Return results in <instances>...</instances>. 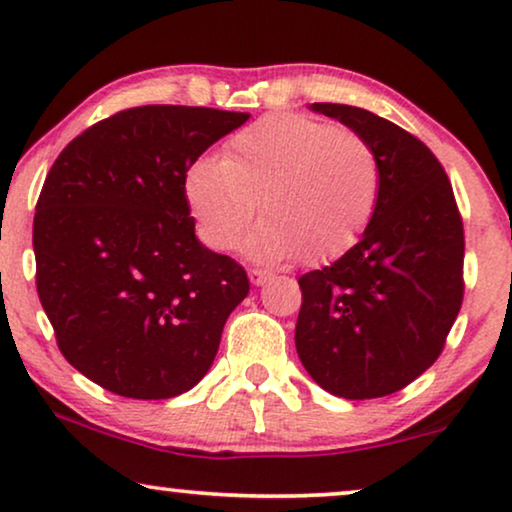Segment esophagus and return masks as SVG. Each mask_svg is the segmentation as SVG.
I'll return each instance as SVG.
<instances>
[{
  "label": "esophagus",
  "instance_id": "1",
  "mask_svg": "<svg viewBox=\"0 0 512 512\" xmlns=\"http://www.w3.org/2000/svg\"><path fill=\"white\" fill-rule=\"evenodd\" d=\"M272 275L268 270H261V268H251L249 270V279H251V284H256V286H261V284H265L268 282Z\"/></svg>",
  "mask_w": 512,
  "mask_h": 512
}]
</instances>
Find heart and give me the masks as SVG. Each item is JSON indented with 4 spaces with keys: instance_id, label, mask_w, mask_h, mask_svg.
Listing matches in <instances>:
<instances>
[{
    "instance_id": "b5f03b06",
    "label": "heart",
    "mask_w": 512,
    "mask_h": 512,
    "mask_svg": "<svg viewBox=\"0 0 512 512\" xmlns=\"http://www.w3.org/2000/svg\"><path fill=\"white\" fill-rule=\"evenodd\" d=\"M380 195V163L359 132L298 114L258 118L228 139L221 158L186 174V198L214 249H233L258 209L268 216L249 237L263 261L340 256L359 240Z\"/></svg>"
}]
</instances>
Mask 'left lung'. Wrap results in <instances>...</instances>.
<instances>
[{
    "label": "left lung",
    "mask_w": 512,
    "mask_h": 512,
    "mask_svg": "<svg viewBox=\"0 0 512 512\" xmlns=\"http://www.w3.org/2000/svg\"><path fill=\"white\" fill-rule=\"evenodd\" d=\"M310 109L368 139L380 195L361 240L298 279L296 349L333 396H389L443 352L464 300V223L443 165L415 135L349 104Z\"/></svg>",
    "instance_id": "1"
}]
</instances>
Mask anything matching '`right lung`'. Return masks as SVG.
<instances>
[{
  "label": "right lung",
  "mask_w": 512,
  "mask_h": 512,
  "mask_svg": "<svg viewBox=\"0 0 512 512\" xmlns=\"http://www.w3.org/2000/svg\"><path fill=\"white\" fill-rule=\"evenodd\" d=\"M249 114L179 104L118 111L72 139L44 181L37 291L65 359L125 398L193 389L247 298L240 263L195 237L186 172Z\"/></svg>",
  "instance_id": "1"
}]
</instances>
